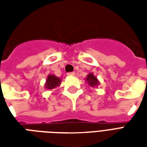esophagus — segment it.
I'll return each mask as SVG.
<instances>
[{
	"label": "esophagus",
	"mask_w": 147,
	"mask_h": 147,
	"mask_svg": "<svg viewBox=\"0 0 147 147\" xmlns=\"http://www.w3.org/2000/svg\"><path fill=\"white\" fill-rule=\"evenodd\" d=\"M67 75L68 76H75V72H68V73H67Z\"/></svg>",
	"instance_id": "1"
}]
</instances>
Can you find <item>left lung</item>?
Instances as JSON below:
<instances>
[{
	"label": "left lung",
	"instance_id": "left-lung-1",
	"mask_svg": "<svg viewBox=\"0 0 147 147\" xmlns=\"http://www.w3.org/2000/svg\"><path fill=\"white\" fill-rule=\"evenodd\" d=\"M86 83L89 84L90 86H97L99 84V81L97 79V77L94 76L93 73H90L87 75L86 79Z\"/></svg>",
	"mask_w": 147,
	"mask_h": 147
}]
</instances>
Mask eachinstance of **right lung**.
Returning a JSON list of instances; mask_svg holds the SVG:
<instances>
[{"mask_svg":"<svg viewBox=\"0 0 147 147\" xmlns=\"http://www.w3.org/2000/svg\"><path fill=\"white\" fill-rule=\"evenodd\" d=\"M61 80L54 75H49L45 83V88L47 90H52L60 86Z\"/></svg>","mask_w":147,"mask_h":147,"instance_id":"right-lung-1","label":"right lung"}]
</instances>
